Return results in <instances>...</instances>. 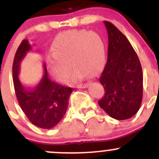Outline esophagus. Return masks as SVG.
I'll return each mask as SVG.
<instances>
[{
	"label": "esophagus",
	"mask_w": 159,
	"mask_h": 159,
	"mask_svg": "<svg viewBox=\"0 0 159 159\" xmlns=\"http://www.w3.org/2000/svg\"><path fill=\"white\" fill-rule=\"evenodd\" d=\"M88 86L87 83H84V84H79L76 86V88H79V89H85Z\"/></svg>",
	"instance_id": "obj_1"
}]
</instances>
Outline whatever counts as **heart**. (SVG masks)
<instances>
[{"mask_svg": "<svg viewBox=\"0 0 159 159\" xmlns=\"http://www.w3.org/2000/svg\"><path fill=\"white\" fill-rule=\"evenodd\" d=\"M106 60V47L102 36L94 31L70 30L59 34L53 40L46 66L57 81L67 79L72 63L75 65L70 80L76 83L99 73Z\"/></svg>", "mask_w": 159, "mask_h": 159, "instance_id": "b5f03b06", "label": "heart"}]
</instances>
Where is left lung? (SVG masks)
<instances>
[{"label":"left lung","mask_w":159,"mask_h":159,"mask_svg":"<svg viewBox=\"0 0 159 159\" xmlns=\"http://www.w3.org/2000/svg\"><path fill=\"white\" fill-rule=\"evenodd\" d=\"M109 39L108 59L99 82L105 95L98 102L110 117L132 118L139 109L143 93V75L136 53L117 27L104 21Z\"/></svg>","instance_id":"1"}]
</instances>
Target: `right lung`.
<instances>
[{
	"instance_id": "obj_1",
	"label": "right lung",
	"mask_w": 159,
	"mask_h": 159,
	"mask_svg": "<svg viewBox=\"0 0 159 159\" xmlns=\"http://www.w3.org/2000/svg\"><path fill=\"white\" fill-rule=\"evenodd\" d=\"M32 47L24 40L19 46L13 63V81L20 106L29 120L41 129L53 128L63 119L67 109L69 99L73 89L52 81L43 64V75L38 84L27 87L19 78L20 65Z\"/></svg>"
}]
</instances>
